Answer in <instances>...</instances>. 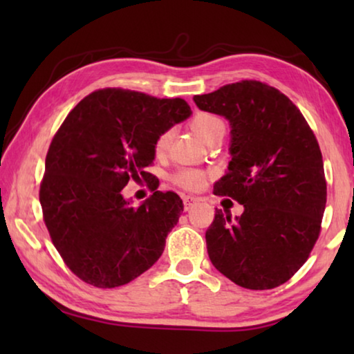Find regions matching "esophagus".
<instances>
[{"label":"esophagus","mask_w":354,"mask_h":354,"mask_svg":"<svg viewBox=\"0 0 354 354\" xmlns=\"http://www.w3.org/2000/svg\"><path fill=\"white\" fill-rule=\"evenodd\" d=\"M196 201H198V200H196L195 196L184 195V196H183V203H184V209H185V211H189V209L194 207V206L196 205Z\"/></svg>","instance_id":"obj_1"}]
</instances>
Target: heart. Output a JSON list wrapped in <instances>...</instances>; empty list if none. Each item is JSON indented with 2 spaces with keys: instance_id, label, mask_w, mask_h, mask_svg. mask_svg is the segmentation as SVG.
<instances>
[{
  "instance_id": "heart-1",
  "label": "heart",
  "mask_w": 354,
  "mask_h": 354,
  "mask_svg": "<svg viewBox=\"0 0 354 354\" xmlns=\"http://www.w3.org/2000/svg\"><path fill=\"white\" fill-rule=\"evenodd\" d=\"M192 129L198 134L203 140L207 142L212 137L225 134V122L215 113L209 112H200L192 118ZM171 140V129H167L164 133L158 136V139L154 140V153L158 156H162L167 149H169ZM206 175L201 170L196 169H181L173 175V183L179 187L187 189V190H198L205 185Z\"/></svg>"
}]
</instances>
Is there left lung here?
I'll return each instance as SVG.
<instances>
[{
    "mask_svg": "<svg viewBox=\"0 0 354 354\" xmlns=\"http://www.w3.org/2000/svg\"><path fill=\"white\" fill-rule=\"evenodd\" d=\"M194 101L231 124L232 159L214 194L243 205L236 220L215 209L206 231L209 259L245 289L284 284L308 261L322 230L326 179L319 142L298 107L266 82L226 84Z\"/></svg>",
    "mask_w": 354,
    "mask_h": 354,
    "instance_id": "obj_1",
    "label": "left lung"
}]
</instances>
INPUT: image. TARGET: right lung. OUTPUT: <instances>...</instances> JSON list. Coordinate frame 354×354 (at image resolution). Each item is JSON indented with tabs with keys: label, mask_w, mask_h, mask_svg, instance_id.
Instances as JSON below:
<instances>
[{
	"label": "right lung",
	"mask_w": 354,
	"mask_h": 354,
	"mask_svg": "<svg viewBox=\"0 0 354 354\" xmlns=\"http://www.w3.org/2000/svg\"><path fill=\"white\" fill-rule=\"evenodd\" d=\"M190 113L183 98L101 88L81 100L53 137L39 198L53 243L84 283L128 284L162 254L183 200L156 190L134 207L122 190L129 179L147 181L154 140Z\"/></svg>",
	"instance_id": "obj_1"
}]
</instances>
